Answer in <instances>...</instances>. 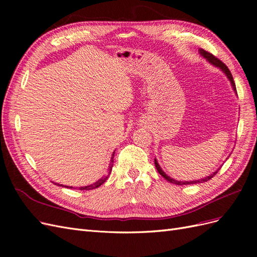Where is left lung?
Wrapping results in <instances>:
<instances>
[{"label": "left lung", "mask_w": 257, "mask_h": 257, "mask_svg": "<svg viewBox=\"0 0 257 257\" xmlns=\"http://www.w3.org/2000/svg\"><path fill=\"white\" fill-rule=\"evenodd\" d=\"M199 53L201 54V56H203L209 63H211L213 66H215V67H219L221 71L227 76V78L229 79V81H230V83H231V87H232V89H234V91L235 92H237L236 91V84H235V82H234V79H232V76H231V73H230V71L228 69V67L225 65L223 62L221 61V60H219L217 58H215L213 54H211L210 52H208V51H206V50H204V49H199ZM154 164H155V167H157V169H158V172H159V174L161 175V176H163L164 177L167 181H169L170 183H173V184H177V185H186V184H196V183H201V182H206V181H208V180H210V179L211 178H213L214 177V175H216V173L219 172L220 170V168L219 169H216L214 173H212L211 175H209L208 177H206V178H203V179H199V180H193V181H178V180H175V179H173V178H170L169 176H167L164 172H163L162 170V168H161V166L159 165V163H158V161H157V159H154Z\"/></svg>", "instance_id": "left-lung-1"}]
</instances>
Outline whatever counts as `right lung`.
<instances>
[{"label":"right lung","mask_w":257,"mask_h":257,"mask_svg":"<svg viewBox=\"0 0 257 257\" xmlns=\"http://www.w3.org/2000/svg\"><path fill=\"white\" fill-rule=\"evenodd\" d=\"M113 157H114V152L112 153V155H111V159H110V164H109V166H108V172H107V175L106 176H104V177H102L99 179V180H97L96 182H94L93 184H90V185H87V186H80V188H73V186H67V185H65V188H67V189H75V190H80V191H89V190H93V189H96V188H98V186H100L102 185L107 179H108V177H109V175H110V173H111V169H112V166H113ZM54 184H57V185H61V186H64V185H62V184H59V183H54Z\"/></svg>","instance_id":"1"}]
</instances>
